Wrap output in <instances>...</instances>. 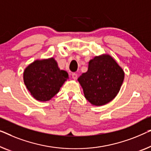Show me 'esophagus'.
Returning <instances> with one entry per match:
<instances>
[{
	"instance_id": "esophagus-1",
	"label": "esophagus",
	"mask_w": 151,
	"mask_h": 151,
	"mask_svg": "<svg viewBox=\"0 0 151 151\" xmlns=\"http://www.w3.org/2000/svg\"><path fill=\"white\" fill-rule=\"evenodd\" d=\"M72 78H73V79H74V80L77 79L78 74L76 73H72Z\"/></svg>"
}]
</instances>
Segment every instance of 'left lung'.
Masks as SVG:
<instances>
[{"label":"left lung","mask_w":151,"mask_h":151,"mask_svg":"<svg viewBox=\"0 0 151 151\" xmlns=\"http://www.w3.org/2000/svg\"><path fill=\"white\" fill-rule=\"evenodd\" d=\"M124 72L109 55L90 60L86 73L78 78L86 99L94 106H103L114 98L124 80Z\"/></svg>","instance_id":"8db88e82"}]
</instances>
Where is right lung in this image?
Instances as JSON below:
<instances>
[{
    "label": "right lung",
    "instance_id": "obj_1",
    "mask_svg": "<svg viewBox=\"0 0 151 151\" xmlns=\"http://www.w3.org/2000/svg\"><path fill=\"white\" fill-rule=\"evenodd\" d=\"M68 78L67 72L60 70L53 58L35 61L24 72V82L28 90L41 101H48L56 95Z\"/></svg>",
    "mask_w": 151,
    "mask_h": 151
}]
</instances>
